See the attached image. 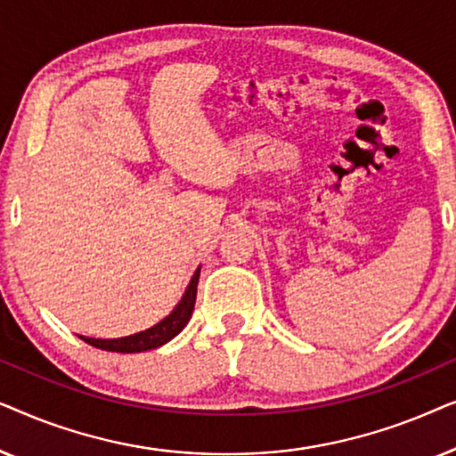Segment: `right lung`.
Returning <instances> with one entry per match:
<instances>
[{
    "label": "right lung",
    "mask_w": 456,
    "mask_h": 456,
    "mask_svg": "<svg viewBox=\"0 0 456 456\" xmlns=\"http://www.w3.org/2000/svg\"><path fill=\"white\" fill-rule=\"evenodd\" d=\"M199 273H201V267H197L195 273H192L191 282L186 286L184 295L178 301L176 307H174L164 320L155 323V326L142 330V332L124 336V338H89V336H80V338L89 342L91 346L102 348V351H111V353H142V351H151V348L166 345V342H170L174 336L183 332V328L191 320L192 309H195V301H197Z\"/></svg>",
    "instance_id": "1"
}]
</instances>
